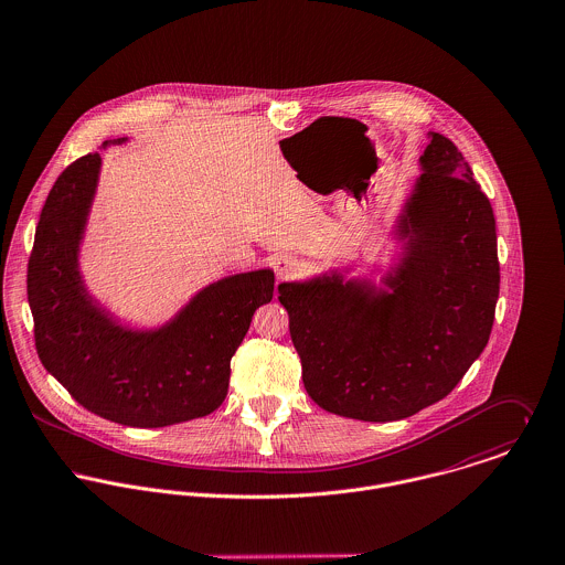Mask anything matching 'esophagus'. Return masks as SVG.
<instances>
[{
	"label": "esophagus",
	"mask_w": 565,
	"mask_h": 565,
	"mask_svg": "<svg viewBox=\"0 0 565 565\" xmlns=\"http://www.w3.org/2000/svg\"><path fill=\"white\" fill-rule=\"evenodd\" d=\"M273 266H275V275L279 279H290V277H295L299 273V259L295 255H290V253L277 255Z\"/></svg>",
	"instance_id": "34e87169"
}]
</instances>
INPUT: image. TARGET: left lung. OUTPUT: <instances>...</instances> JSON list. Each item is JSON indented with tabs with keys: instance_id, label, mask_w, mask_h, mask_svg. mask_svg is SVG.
<instances>
[{
	"instance_id": "left-lung-1",
	"label": "left lung",
	"mask_w": 565,
	"mask_h": 565,
	"mask_svg": "<svg viewBox=\"0 0 565 565\" xmlns=\"http://www.w3.org/2000/svg\"><path fill=\"white\" fill-rule=\"evenodd\" d=\"M371 277L351 266L279 284L303 385L324 412L390 423L441 401L483 353L501 266L497 221L461 151L438 131Z\"/></svg>"
}]
</instances>
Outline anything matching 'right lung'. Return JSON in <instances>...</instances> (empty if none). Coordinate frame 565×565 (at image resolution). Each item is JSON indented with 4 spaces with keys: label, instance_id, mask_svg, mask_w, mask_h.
Segmentation results:
<instances>
[{
    "label": "right lung",
    "instance_id": "1",
    "mask_svg": "<svg viewBox=\"0 0 565 565\" xmlns=\"http://www.w3.org/2000/svg\"><path fill=\"white\" fill-rule=\"evenodd\" d=\"M99 173V151L75 160L41 212L28 264L39 358L82 407L106 420L156 429L207 416L227 396L232 358L253 312L273 299L275 273L216 279L156 327L121 322L90 295L79 268Z\"/></svg>",
    "mask_w": 565,
    "mask_h": 565
}]
</instances>
